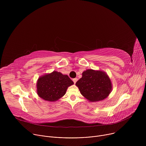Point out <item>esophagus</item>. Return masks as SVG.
<instances>
[{"instance_id":"1","label":"esophagus","mask_w":146,"mask_h":146,"mask_svg":"<svg viewBox=\"0 0 146 146\" xmlns=\"http://www.w3.org/2000/svg\"><path fill=\"white\" fill-rule=\"evenodd\" d=\"M77 80H78V78H74L73 79V81L74 84H76V82L77 81Z\"/></svg>"}]
</instances>
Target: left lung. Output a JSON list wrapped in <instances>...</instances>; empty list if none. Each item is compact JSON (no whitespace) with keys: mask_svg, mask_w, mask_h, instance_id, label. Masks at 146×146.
Returning <instances> with one entry per match:
<instances>
[{"mask_svg":"<svg viewBox=\"0 0 146 146\" xmlns=\"http://www.w3.org/2000/svg\"><path fill=\"white\" fill-rule=\"evenodd\" d=\"M81 94L90 102L106 99L110 94L112 84L108 75L102 70L87 69L76 83Z\"/></svg>","mask_w":146,"mask_h":146,"instance_id":"left-lung-1","label":"left lung"}]
</instances>
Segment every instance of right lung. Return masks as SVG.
<instances>
[{
  "label": "right lung",
  "mask_w": 146,
  "mask_h": 146,
  "mask_svg": "<svg viewBox=\"0 0 146 146\" xmlns=\"http://www.w3.org/2000/svg\"><path fill=\"white\" fill-rule=\"evenodd\" d=\"M74 82L68 75L54 71L40 77L37 81V94L43 100L55 102L66 94Z\"/></svg>",
  "instance_id": "obj_1"
}]
</instances>
